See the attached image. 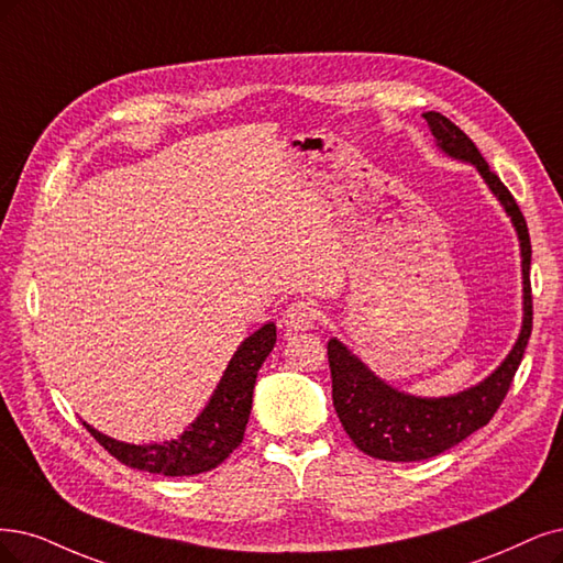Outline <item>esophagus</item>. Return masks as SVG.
Returning a JSON list of instances; mask_svg holds the SVG:
<instances>
[{"mask_svg": "<svg viewBox=\"0 0 563 563\" xmlns=\"http://www.w3.org/2000/svg\"><path fill=\"white\" fill-rule=\"evenodd\" d=\"M318 316L320 313L313 301H295L289 303V308L283 313V324L289 331H306V329H313Z\"/></svg>", "mask_w": 563, "mask_h": 563, "instance_id": "obj_1", "label": "esophagus"}]
</instances>
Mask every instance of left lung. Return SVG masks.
I'll use <instances>...</instances> for the list:
<instances>
[{
	"instance_id": "1",
	"label": "left lung",
	"mask_w": 563,
	"mask_h": 563,
	"mask_svg": "<svg viewBox=\"0 0 563 563\" xmlns=\"http://www.w3.org/2000/svg\"><path fill=\"white\" fill-rule=\"evenodd\" d=\"M435 139L439 151L448 157L475 166L489 192L504 206L510 218L522 257V329L506 355L485 380L448 397H418L401 391L376 376L343 341L329 339L327 355L331 368V397L345 433L362 452L385 462H422L441 454L477 429H483L496 408L501 406L512 383L515 371L522 362L525 347L531 336V241L527 220L515 203L508 187L501 183L475 148V143L450 122L445 115L427 111L422 113Z\"/></svg>"
}]
</instances>
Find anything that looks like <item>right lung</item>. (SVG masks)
Wrapping results in <instances>:
<instances>
[{"instance_id": "add662e5", "label": "right lung", "mask_w": 563, "mask_h": 563, "mask_svg": "<svg viewBox=\"0 0 563 563\" xmlns=\"http://www.w3.org/2000/svg\"><path fill=\"white\" fill-rule=\"evenodd\" d=\"M276 345V324L266 322L250 334L229 360L222 378L197 418L180 435L164 443H124L97 431L88 422V431L109 450L118 462L130 468L159 475H197L220 466L241 441L253 408V389L257 371Z\"/></svg>"}]
</instances>
